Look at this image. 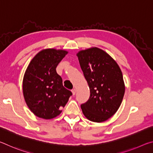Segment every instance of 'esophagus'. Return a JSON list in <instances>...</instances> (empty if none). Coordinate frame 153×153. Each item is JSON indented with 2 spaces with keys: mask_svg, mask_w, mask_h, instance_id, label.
<instances>
[{
  "mask_svg": "<svg viewBox=\"0 0 153 153\" xmlns=\"http://www.w3.org/2000/svg\"><path fill=\"white\" fill-rule=\"evenodd\" d=\"M71 92H72V94H73V95H75V94H76V89L74 88L73 90H71Z\"/></svg>",
  "mask_w": 153,
  "mask_h": 153,
  "instance_id": "esophagus-1",
  "label": "esophagus"
}]
</instances>
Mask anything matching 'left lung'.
I'll list each match as a JSON object with an SVG mask.
<instances>
[{
  "label": "left lung",
  "mask_w": 153,
  "mask_h": 153,
  "mask_svg": "<svg viewBox=\"0 0 153 153\" xmlns=\"http://www.w3.org/2000/svg\"><path fill=\"white\" fill-rule=\"evenodd\" d=\"M77 56L90 92L88 101L81 105L82 112L90 121L103 122L117 112L122 102V72L108 54L97 47L79 51Z\"/></svg>",
  "instance_id": "obj_1"
}]
</instances>
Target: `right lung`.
Masks as SVG:
<instances>
[{"mask_svg": "<svg viewBox=\"0 0 153 153\" xmlns=\"http://www.w3.org/2000/svg\"><path fill=\"white\" fill-rule=\"evenodd\" d=\"M68 52L55 48L40 51L30 61L23 79L25 101L36 116L51 120L58 116L72 93L63 86L56 68Z\"/></svg>", "mask_w": 153, "mask_h": 153, "instance_id": "obj_1", "label": "right lung"}]
</instances>
